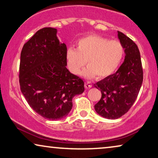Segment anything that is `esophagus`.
Listing matches in <instances>:
<instances>
[{
    "label": "esophagus",
    "instance_id": "obj_1",
    "mask_svg": "<svg viewBox=\"0 0 158 158\" xmlns=\"http://www.w3.org/2000/svg\"><path fill=\"white\" fill-rule=\"evenodd\" d=\"M85 87L86 89H89L92 87V85L89 83V82H85Z\"/></svg>",
    "mask_w": 158,
    "mask_h": 158
}]
</instances>
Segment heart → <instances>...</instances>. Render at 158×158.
Listing matches in <instances>:
<instances>
[{
  "instance_id": "obj_1",
  "label": "heart",
  "mask_w": 158,
  "mask_h": 158,
  "mask_svg": "<svg viewBox=\"0 0 158 158\" xmlns=\"http://www.w3.org/2000/svg\"><path fill=\"white\" fill-rule=\"evenodd\" d=\"M124 56L122 44L98 35H89L77 41V48H69L66 52V61L73 74L81 73L87 63L88 65L82 76L87 78L98 76L102 79L111 76L119 66Z\"/></svg>"
}]
</instances>
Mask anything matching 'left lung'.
Listing matches in <instances>:
<instances>
[{
  "mask_svg": "<svg viewBox=\"0 0 158 158\" xmlns=\"http://www.w3.org/2000/svg\"><path fill=\"white\" fill-rule=\"evenodd\" d=\"M118 37L124 48V61L115 73L94 85L102 93L94 110L98 114L109 119L120 118L128 112L137 98L143 79L137 45L119 31Z\"/></svg>",
  "mask_w": 158,
  "mask_h": 158,
  "instance_id": "left-lung-1",
  "label": "left lung"
}]
</instances>
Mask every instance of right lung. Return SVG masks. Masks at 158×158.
Returning a JSON list of instances; mask_svg holds the SVG:
<instances>
[{
	"label": "right lung",
	"instance_id": "obj_1",
	"mask_svg": "<svg viewBox=\"0 0 158 158\" xmlns=\"http://www.w3.org/2000/svg\"><path fill=\"white\" fill-rule=\"evenodd\" d=\"M56 33L55 28H42L24 44L19 71L21 92L29 105L52 121L69 114L73 97L85 90L83 81L65 67L67 47Z\"/></svg>",
	"mask_w": 158,
	"mask_h": 158
}]
</instances>
